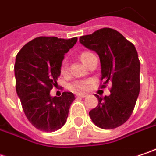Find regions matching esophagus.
Returning <instances> with one entry per match:
<instances>
[{
  "label": "esophagus",
  "instance_id": "34e87169",
  "mask_svg": "<svg viewBox=\"0 0 156 156\" xmlns=\"http://www.w3.org/2000/svg\"><path fill=\"white\" fill-rule=\"evenodd\" d=\"M77 96L81 97V98H84V97H87V94H77Z\"/></svg>",
  "mask_w": 156,
  "mask_h": 156
}]
</instances>
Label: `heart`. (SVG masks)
<instances>
[{
    "mask_svg": "<svg viewBox=\"0 0 156 156\" xmlns=\"http://www.w3.org/2000/svg\"><path fill=\"white\" fill-rule=\"evenodd\" d=\"M93 55L94 54L91 53V52H87V51L82 52L80 54V59L85 64H87L88 58ZM60 71H61L62 74H66L68 72V62H67V61L64 60V61L62 62L61 67H60ZM89 85H90V81H88V80H77V81H75V82H73L71 84L70 87L75 92H81V91L87 90V88L89 87Z\"/></svg>",
    "mask_w": 156,
    "mask_h": 156,
    "instance_id": "obj_1",
    "label": "heart"
}]
</instances>
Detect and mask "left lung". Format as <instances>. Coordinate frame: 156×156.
<instances>
[{"label":"left lung","instance_id":"left-lung-1","mask_svg":"<svg viewBox=\"0 0 156 156\" xmlns=\"http://www.w3.org/2000/svg\"><path fill=\"white\" fill-rule=\"evenodd\" d=\"M79 42L96 52L101 61V88L111 86L110 94L101 98L89 115L101 129H114L131 116L138 99L140 83V62L132 42L111 28H102L92 34L81 36Z\"/></svg>","mask_w":156,"mask_h":156}]
</instances>
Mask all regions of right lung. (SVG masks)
Here are the masks:
<instances>
[{
  "label": "right lung",
  "instance_id": "right-lung-1",
  "mask_svg": "<svg viewBox=\"0 0 156 156\" xmlns=\"http://www.w3.org/2000/svg\"><path fill=\"white\" fill-rule=\"evenodd\" d=\"M56 37H38L25 44L15 62L16 90L23 112L30 123L42 132H55L65 124L69 107L75 100L70 92L52 97L57 86L60 67L64 55L77 43Z\"/></svg>",
  "mask_w": 156,
  "mask_h": 156
}]
</instances>
